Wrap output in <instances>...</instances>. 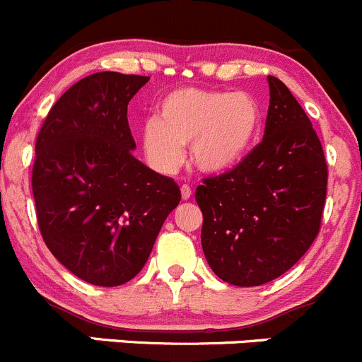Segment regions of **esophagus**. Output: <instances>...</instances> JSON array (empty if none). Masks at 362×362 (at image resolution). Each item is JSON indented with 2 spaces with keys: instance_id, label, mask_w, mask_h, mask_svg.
Wrapping results in <instances>:
<instances>
[{
  "instance_id": "esophagus-1",
  "label": "esophagus",
  "mask_w": 362,
  "mask_h": 362,
  "mask_svg": "<svg viewBox=\"0 0 362 362\" xmlns=\"http://www.w3.org/2000/svg\"><path fill=\"white\" fill-rule=\"evenodd\" d=\"M180 192H182V199H185V202H187V199H191V196H192L191 185L184 184V185H182V187H180Z\"/></svg>"
}]
</instances>
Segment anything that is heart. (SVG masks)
<instances>
[{
    "instance_id": "obj_1",
    "label": "heart",
    "mask_w": 362,
    "mask_h": 362,
    "mask_svg": "<svg viewBox=\"0 0 362 362\" xmlns=\"http://www.w3.org/2000/svg\"><path fill=\"white\" fill-rule=\"evenodd\" d=\"M259 127V107L249 94L178 89L160 105V119L144 126V145L156 170L175 173L191 144L192 163L222 173L245 158Z\"/></svg>"
}]
</instances>
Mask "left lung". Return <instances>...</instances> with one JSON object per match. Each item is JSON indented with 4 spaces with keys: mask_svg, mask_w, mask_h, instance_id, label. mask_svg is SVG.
Masks as SVG:
<instances>
[{
    "mask_svg": "<svg viewBox=\"0 0 362 362\" xmlns=\"http://www.w3.org/2000/svg\"><path fill=\"white\" fill-rule=\"evenodd\" d=\"M268 83L262 141L196 189L204 257L218 279L240 287L293 268L319 235L326 204L322 144L286 83L272 75Z\"/></svg>",
    "mask_w": 362,
    "mask_h": 362,
    "instance_id": "1",
    "label": "left lung"
}]
</instances>
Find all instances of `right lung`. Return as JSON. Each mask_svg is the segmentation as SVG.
Returning <instances> with one entry per match:
<instances>
[{"label": "right lung", "mask_w": 362, "mask_h": 362, "mask_svg": "<svg viewBox=\"0 0 362 362\" xmlns=\"http://www.w3.org/2000/svg\"><path fill=\"white\" fill-rule=\"evenodd\" d=\"M151 76L100 71L54 103L40 127L33 196L54 257L93 286L115 287L140 273L180 187L145 166L127 103Z\"/></svg>", "instance_id": "obj_1"}]
</instances>
